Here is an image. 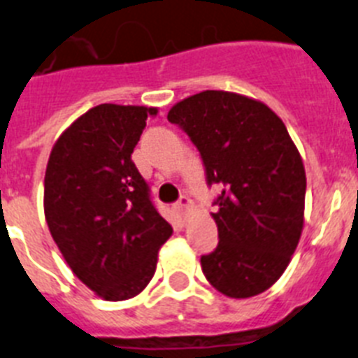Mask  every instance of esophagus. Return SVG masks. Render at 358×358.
Segmentation results:
<instances>
[{
    "label": "esophagus",
    "mask_w": 358,
    "mask_h": 358,
    "mask_svg": "<svg viewBox=\"0 0 358 358\" xmlns=\"http://www.w3.org/2000/svg\"><path fill=\"white\" fill-rule=\"evenodd\" d=\"M190 206H192V201H190V197H186V195H181V197H179V201L176 203V210L181 213V215H185Z\"/></svg>",
    "instance_id": "obj_1"
}]
</instances>
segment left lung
<instances>
[{
    "mask_svg": "<svg viewBox=\"0 0 358 358\" xmlns=\"http://www.w3.org/2000/svg\"><path fill=\"white\" fill-rule=\"evenodd\" d=\"M168 121L199 150L208 186H222L212 213L219 244L201 255L204 277L231 299L266 292L304 224L306 173L288 130L264 103L222 90L179 101Z\"/></svg>",
    "mask_w": 358,
    "mask_h": 358,
    "instance_id": "left-lung-1",
    "label": "left lung"
}]
</instances>
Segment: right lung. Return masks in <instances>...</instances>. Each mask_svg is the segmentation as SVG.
<instances>
[{
    "instance_id": "obj_1",
    "label": "right lung",
    "mask_w": 358,
    "mask_h": 358,
    "mask_svg": "<svg viewBox=\"0 0 358 358\" xmlns=\"http://www.w3.org/2000/svg\"><path fill=\"white\" fill-rule=\"evenodd\" d=\"M157 108L94 106L61 134L45 172V217L76 277L105 301L152 280L172 226L159 215L132 152Z\"/></svg>"
}]
</instances>
